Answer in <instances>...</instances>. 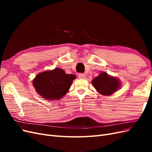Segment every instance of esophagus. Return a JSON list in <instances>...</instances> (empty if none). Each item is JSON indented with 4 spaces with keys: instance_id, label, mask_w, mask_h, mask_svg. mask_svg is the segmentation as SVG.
I'll list each match as a JSON object with an SVG mask.
<instances>
[{
    "instance_id": "esophagus-1",
    "label": "esophagus",
    "mask_w": 152,
    "mask_h": 152,
    "mask_svg": "<svg viewBox=\"0 0 152 152\" xmlns=\"http://www.w3.org/2000/svg\"><path fill=\"white\" fill-rule=\"evenodd\" d=\"M85 74H84V73H79V77L80 78V79H85Z\"/></svg>"
}]
</instances>
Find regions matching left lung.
<instances>
[{
  "instance_id": "obj_1",
  "label": "left lung",
  "mask_w": 152,
  "mask_h": 152,
  "mask_svg": "<svg viewBox=\"0 0 152 152\" xmlns=\"http://www.w3.org/2000/svg\"><path fill=\"white\" fill-rule=\"evenodd\" d=\"M94 88L103 95H111L117 91L121 86V82L117 78L110 76L107 73L102 72L92 81Z\"/></svg>"
}]
</instances>
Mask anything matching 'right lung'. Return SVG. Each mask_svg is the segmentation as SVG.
Masks as SVG:
<instances>
[{"label":"right lung","mask_w":152,"mask_h":152,"mask_svg":"<svg viewBox=\"0 0 152 152\" xmlns=\"http://www.w3.org/2000/svg\"><path fill=\"white\" fill-rule=\"evenodd\" d=\"M75 78V75L66 74L62 69L57 68L39 73L33 80V86L43 98L60 99L68 91Z\"/></svg>","instance_id":"1"}]
</instances>
